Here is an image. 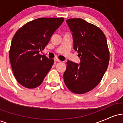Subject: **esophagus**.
<instances>
[{
  "mask_svg": "<svg viewBox=\"0 0 123 123\" xmlns=\"http://www.w3.org/2000/svg\"><path fill=\"white\" fill-rule=\"evenodd\" d=\"M54 60H55V61H57V62H62L59 59H58V58H55Z\"/></svg>",
  "mask_w": 123,
  "mask_h": 123,
  "instance_id": "1",
  "label": "esophagus"
}]
</instances>
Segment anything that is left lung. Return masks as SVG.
Returning <instances> with one entry per match:
<instances>
[{"mask_svg":"<svg viewBox=\"0 0 123 123\" xmlns=\"http://www.w3.org/2000/svg\"><path fill=\"white\" fill-rule=\"evenodd\" d=\"M66 22L72 32L74 49L79 53L80 65L66 62L63 80L71 92H89L102 80L109 62L106 38L98 26L81 18H70Z\"/></svg>","mask_w":123,"mask_h":123,"instance_id":"left-lung-1","label":"left lung"}]
</instances>
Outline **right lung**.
<instances>
[{
    "instance_id": "1",
    "label": "right lung",
    "mask_w": 123,
    "mask_h": 123,
    "mask_svg": "<svg viewBox=\"0 0 123 123\" xmlns=\"http://www.w3.org/2000/svg\"><path fill=\"white\" fill-rule=\"evenodd\" d=\"M64 18H40L28 22L12 37L9 58L14 75L21 85L34 88L42 84L51 68L53 59L39 54Z\"/></svg>"
}]
</instances>
